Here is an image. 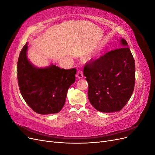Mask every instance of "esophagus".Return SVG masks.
<instances>
[{
	"label": "esophagus",
	"instance_id": "1",
	"mask_svg": "<svg viewBox=\"0 0 155 155\" xmlns=\"http://www.w3.org/2000/svg\"><path fill=\"white\" fill-rule=\"evenodd\" d=\"M83 76V72L81 71V70H78L77 74H76V77L78 78V79H81L82 78Z\"/></svg>",
	"mask_w": 155,
	"mask_h": 155
}]
</instances>
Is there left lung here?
<instances>
[{
    "mask_svg": "<svg viewBox=\"0 0 155 155\" xmlns=\"http://www.w3.org/2000/svg\"><path fill=\"white\" fill-rule=\"evenodd\" d=\"M86 64L83 75L88 83L91 105L102 112L120 111L128 102L134 88L135 63L127 41Z\"/></svg>",
    "mask_w": 155,
    "mask_h": 155,
    "instance_id": "1",
    "label": "left lung"
}]
</instances>
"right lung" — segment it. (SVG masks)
Segmentation results:
<instances>
[{
	"label": "right lung",
	"instance_id": "right-lung-1",
	"mask_svg": "<svg viewBox=\"0 0 155 155\" xmlns=\"http://www.w3.org/2000/svg\"><path fill=\"white\" fill-rule=\"evenodd\" d=\"M28 43L17 63L18 87L22 97L31 109L40 114L59 112L66 101L69 87L76 80V69L65 70L51 64L39 68L27 57Z\"/></svg>",
	"mask_w": 155,
	"mask_h": 155
}]
</instances>
